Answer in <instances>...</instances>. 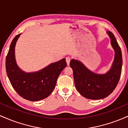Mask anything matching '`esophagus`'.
I'll return each mask as SVG.
<instances>
[{"instance_id": "34e87169", "label": "esophagus", "mask_w": 128, "mask_h": 128, "mask_svg": "<svg viewBox=\"0 0 128 128\" xmlns=\"http://www.w3.org/2000/svg\"><path fill=\"white\" fill-rule=\"evenodd\" d=\"M66 62H67V65H69V64H70V57H68V56H67V57H66Z\"/></svg>"}]
</instances>
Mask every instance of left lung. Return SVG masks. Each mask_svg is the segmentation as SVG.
<instances>
[{
    "label": "left lung",
    "instance_id": "8db88e82",
    "mask_svg": "<svg viewBox=\"0 0 128 128\" xmlns=\"http://www.w3.org/2000/svg\"><path fill=\"white\" fill-rule=\"evenodd\" d=\"M106 33L111 40L115 55L112 66L106 73L92 72L78 60L72 59L70 61L76 88L86 99L98 100L106 98L116 88L119 81L122 67L121 49L112 32L107 31Z\"/></svg>",
    "mask_w": 128,
    "mask_h": 128
}]
</instances>
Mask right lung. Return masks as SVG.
<instances>
[{
    "label": "right lung",
    "instance_id": "1",
    "mask_svg": "<svg viewBox=\"0 0 128 128\" xmlns=\"http://www.w3.org/2000/svg\"><path fill=\"white\" fill-rule=\"evenodd\" d=\"M21 34L16 36L10 45L6 58V70L12 87L20 96L30 101H38L48 98L55 88L57 79L67 66L65 58L39 71H23L17 64L15 57L16 42Z\"/></svg>",
    "mask_w": 128,
    "mask_h": 128
}]
</instances>
